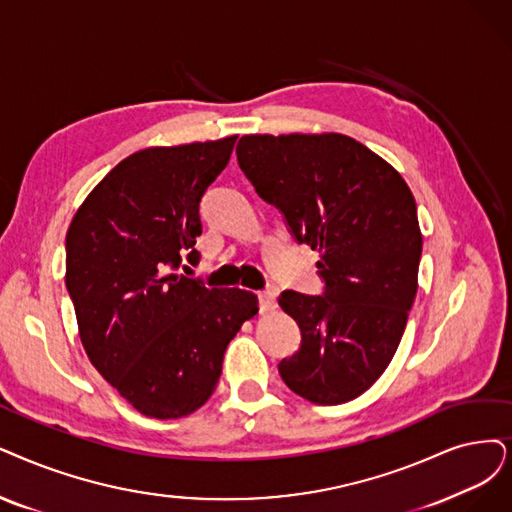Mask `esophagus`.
<instances>
[{"instance_id": "34e87169", "label": "esophagus", "mask_w": 512, "mask_h": 512, "mask_svg": "<svg viewBox=\"0 0 512 512\" xmlns=\"http://www.w3.org/2000/svg\"><path fill=\"white\" fill-rule=\"evenodd\" d=\"M277 288H267L258 292V304H260V311H271L275 306V300H277Z\"/></svg>"}]
</instances>
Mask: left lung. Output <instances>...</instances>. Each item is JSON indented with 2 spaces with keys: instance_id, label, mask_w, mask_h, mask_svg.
Masks as SVG:
<instances>
[{
  "instance_id": "obj_1",
  "label": "left lung",
  "mask_w": 512,
  "mask_h": 512,
  "mask_svg": "<svg viewBox=\"0 0 512 512\" xmlns=\"http://www.w3.org/2000/svg\"><path fill=\"white\" fill-rule=\"evenodd\" d=\"M237 163L298 243L319 250L321 296L283 292L300 349L279 363L319 405L365 393L391 363L418 290L422 233L401 174L344 134H252Z\"/></svg>"
}]
</instances>
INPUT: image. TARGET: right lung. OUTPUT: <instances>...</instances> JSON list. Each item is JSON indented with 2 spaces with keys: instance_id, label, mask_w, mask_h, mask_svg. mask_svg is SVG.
Masks as SVG:
<instances>
[{
  "instance_id": "add662e5",
  "label": "right lung",
  "mask_w": 512,
  "mask_h": 512,
  "mask_svg": "<svg viewBox=\"0 0 512 512\" xmlns=\"http://www.w3.org/2000/svg\"><path fill=\"white\" fill-rule=\"evenodd\" d=\"M237 136L126 157L81 203L67 231L65 283L79 338L134 410L189 416L210 399L252 292L210 290L178 269L199 262V201ZM187 269V267H185Z\"/></svg>"
}]
</instances>
